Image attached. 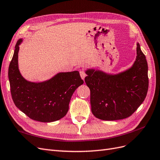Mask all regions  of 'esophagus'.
Segmentation results:
<instances>
[{
	"label": "esophagus",
	"mask_w": 160,
	"mask_h": 160,
	"mask_svg": "<svg viewBox=\"0 0 160 160\" xmlns=\"http://www.w3.org/2000/svg\"><path fill=\"white\" fill-rule=\"evenodd\" d=\"M80 76H81L82 79V80H84V78H85L86 76V73H85V72L83 71V70H80Z\"/></svg>",
	"instance_id": "1"
}]
</instances>
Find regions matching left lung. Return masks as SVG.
<instances>
[{
    "label": "left lung",
    "instance_id": "1",
    "mask_svg": "<svg viewBox=\"0 0 160 160\" xmlns=\"http://www.w3.org/2000/svg\"><path fill=\"white\" fill-rule=\"evenodd\" d=\"M148 63L137 44L136 60L132 68L109 75L88 70L85 82L90 90L91 110L102 120L124 119L133 114L145 100L148 90Z\"/></svg>",
    "mask_w": 160,
    "mask_h": 160
}]
</instances>
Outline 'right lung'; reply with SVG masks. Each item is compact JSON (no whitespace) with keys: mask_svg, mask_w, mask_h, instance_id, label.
<instances>
[{"mask_svg":"<svg viewBox=\"0 0 160 160\" xmlns=\"http://www.w3.org/2000/svg\"><path fill=\"white\" fill-rule=\"evenodd\" d=\"M20 39L8 68V79L12 100L18 109L30 119L51 122L66 116L71 97L84 83L78 71L60 72L49 80L35 83L26 80L18 66Z\"/></svg>","mask_w":160,"mask_h":160,"instance_id":"add662e5","label":"right lung"}]
</instances>
